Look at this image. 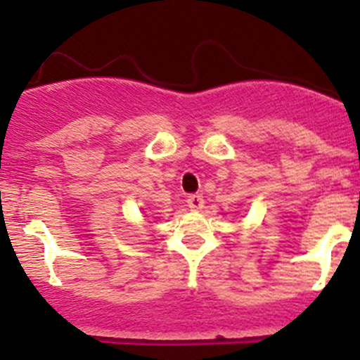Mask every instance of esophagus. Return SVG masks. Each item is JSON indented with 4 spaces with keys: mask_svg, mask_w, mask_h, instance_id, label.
Segmentation results:
<instances>
[{
    "mask_svg": "<svg viewBox=\"0 0 360 360\" xmlns=\"http://www.w3.org/2000/svg\"><path fill=\"white\" fill-rule=\"evenodd\" d=\"M187 205L191 210H201V207L205 206V199H202L201 194H192V195H188Z\"/></svg>",
    "mask_w": 360,
    "mask_h": 360,
    "instance_id": "34e87169",
    "label": "esophagus"
}]
</instances>
